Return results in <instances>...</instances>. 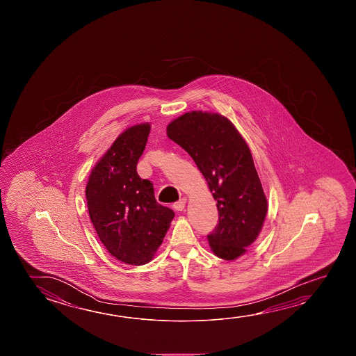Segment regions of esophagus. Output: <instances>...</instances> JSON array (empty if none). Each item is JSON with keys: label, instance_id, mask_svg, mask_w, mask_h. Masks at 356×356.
Returning <instances> with one entry per match:
<instances>
[{"label": "esophagus", "instance_id": "esophagus-1", "mask_svg": "<svg viewBox=\"0 0 356 356\" xmlns=\"http://www.w3.org/2000/svg\"><path fill=\"white\" fill-rule=\"evenodd\" d=\"M186 202V198H181L180 201H177V202L174 204V209H175L176 211H182L185 209Z\"/></svg>", "mask_w": 356, "mask_h": 356}]
</instances>
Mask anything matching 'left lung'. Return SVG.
<instances>
[{
	"label": "left lung",
	"instance_id": "obj_1",
	"mask_svg": "<svg viewBox=\"0 0 356 356\" xmlns=\"http://www.w3.org/2000/svg\"><path fill=\"white\" fill-rule=\"evenodd\" d=\"M197 165L218 210V225L207 236L216 256L234 261L256 241L268 211L251 150L227 118L188 111L166 128Z\"/></svg>",
	"mask_w": 356,
	"mask_h": 356
}]
</instances>
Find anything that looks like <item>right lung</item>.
<instances>
[{"mask_svg": "<svg viewBox=\"0 0 356 356\" xmlns=\"http://www.w3.org/2000/svg\"><path fill=\"white\" fill-rule=\"evenodd\" d=\"M150 128L143 122L120 133L95 163L86 187L89 217L102 243L131 266L152 261L175 216L156 202L152 181L136 172Z\"/></svg>", "mask_w": 356, "mask_h": 356, "instance_id": "1", "label": "right lung"}]
</instances>
